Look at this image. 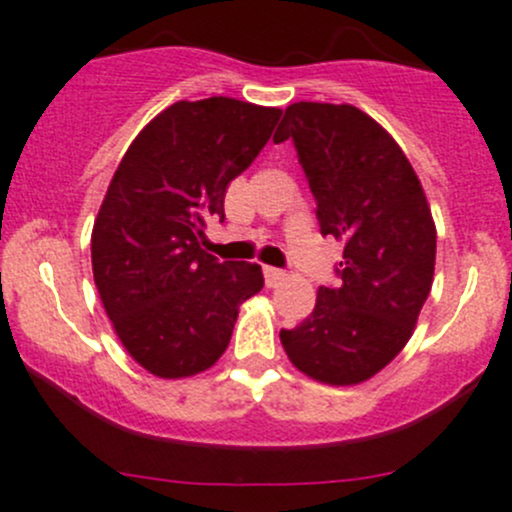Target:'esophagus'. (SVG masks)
I'll return each mask as SVG.
<instances>
[{
    "label": "esophagus",
    "instance_id": "1",
    "mask_svg": "<svg viewBox=\"0 0 512 512\" xmlns=\"http://www.w3.org/2000/svg\"><path fill=\"white\" fill-rule=\"evenodd\" d=\"M263 278H266L268 288H276L278 283L286 278V271H281V268H273V266H263Z\"/></svg>",
    "mask_w": 512,
    "mask_h": 512
}]
</instances>
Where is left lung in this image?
Listing matches in <instances>:
<instances>
[{"label": "left lung", "instance_id": "obj_1", "mask_svg": "<svg viewBox=\"0 0 512 512\" xmlns=\"http://www.w3.org/2000/svg\"><path fill=\"white\" fill-rule=\"evenodd\" d=\"M291 139L323 236L343 241L338 286L318 288L301 326L281 328L298 371L356 386L386 368L411 338L430 293L435 226L401 146L351 104L298 101L273 141Z\"/></svg>", "mask_w": 512, "mask_h": 512}]
</instances>
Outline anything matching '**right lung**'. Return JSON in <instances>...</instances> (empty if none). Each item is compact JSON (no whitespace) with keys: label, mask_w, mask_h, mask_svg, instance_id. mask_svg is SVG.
<instances>
[{"label":"right lung","mask_w":512,"mask_h":512,"mask_svg":"<svg viewBox=\"0 0 512 512\" xmlns=\"http://www.w3.org/2000/svg\"><path fill=\"white\" fill-rule=\"evenodd\" d=\"M281 109L211 96L176 101L121 159L91 231L106 316L139 366L184 378L214 366L239 306L263 288L258 263L206 254L231 181L251 166Z\"/></svg>","instance_id":"right-lung-1"}]
</instances>
